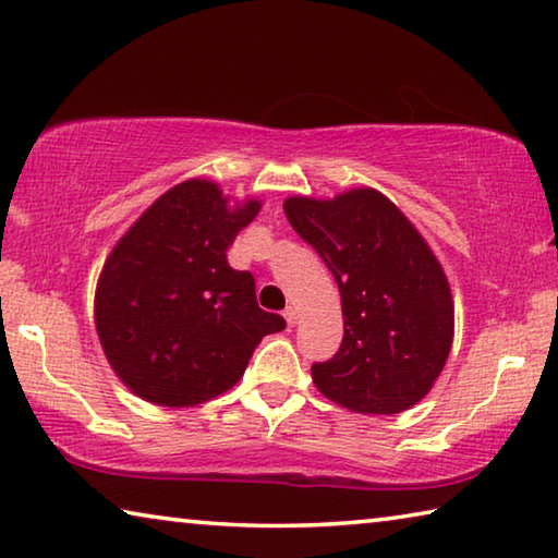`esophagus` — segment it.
Segmentation results:
<instances>
[{"label": "esophagus", "mask_w": 558, "mask_h": 558, "mask_svg": "<svg viewBox=\"0 0 558 558\" xmlns=\"http://www.w3.org/2000/svg\"><path fill=\"white\" fill-rule=\"evenodd\" d=\"M282 317H286L288 327H295V324H298V310L295 307H286V312H282Z\"/></svg>", "instance_id": "esophagus-1"}]
</instances>
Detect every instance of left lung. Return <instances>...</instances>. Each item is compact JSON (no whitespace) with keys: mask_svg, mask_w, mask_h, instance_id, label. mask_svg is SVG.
<instances>
[{"mask_svg":"<svg viewBox=\"0 0 558 558\" xmlns=\"http://www.w3.org/2000/svg\"><path fill=\"white\" fill-rule=\"evenodd\" d=\"M282 207L341 292V347L329 361L312 363L314 385L353 412L412 408L451 351L453 305L439 260L378 190L329 202L290 197Z\"/></svg>","mask_w":558,"mask_h":558,"instance_id":"1","label":"left lung"}]
</instances>
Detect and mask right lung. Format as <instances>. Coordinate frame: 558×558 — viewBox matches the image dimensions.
Returning <instances> with one entry per match:
<instances>
[{"label":"right lung","instance_id":"add662e5","mask_svg":"<svg viewBox=\"0 0 558 558\" xmlns=\"http://www.w3.org/2000/svg\"><path fill=\"white\" fill-rule=\"evenodd\" d=\"M256 199L231 211L221 190L187 180L158 197L105 263L95 298L102 349L138 398L187 408L244 376L286 319L258 307L256 280L227 263Z\"/></svg>","mask_w":558,"mask_h":558}]
</instances>
